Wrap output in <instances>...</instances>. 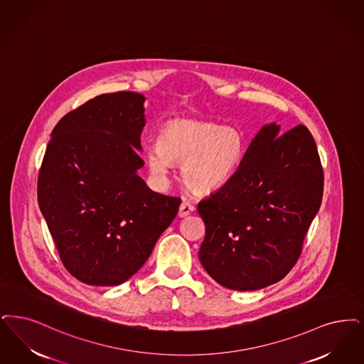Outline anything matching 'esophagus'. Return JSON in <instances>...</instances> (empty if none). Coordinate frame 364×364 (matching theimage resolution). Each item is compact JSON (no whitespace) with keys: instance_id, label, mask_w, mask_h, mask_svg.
I'll return each instance as SVG.
<instances>
[{"instance_id":"esophagus-1","label":"esophagus","mask_w":364,"mask_h":364,"mask_svg":"<svg viewBox=\"0 0 364 364\" xmlns=\"http://www.w3.org/2000/svg\"><path fill=\"white\" fill-rule=\"evenodd\" d=\"M195 213V207H193V204L189 203L187 200H184L183 203L180 204V208H178V215L181 217V218H184V217H188L191 214H193Z\"/></svg>"}]
</instances>
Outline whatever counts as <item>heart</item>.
I'll list each match as a JSON object with an SVG mask.
<instances>
[{
  "mask_svg": "<svg viewBox=\"0 0 364 364\" xmlns=\"http://www.w3.org/2000/svg\"><path fill=\"white\" fill-rule=\"evenodd\" d=\"M245 151L247 138L238 126L175 119L164 124L146 160L151 173L160 177L169 172L171 164H180L183 183L196 193H210L235 175Z\"/></svg>",
  "mask_w": 364,
  "mask_h": 364,
  "instance_id": "heart-1",
  "label": "heart"
}]
</instances>
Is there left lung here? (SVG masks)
I'll return each mask as SVG.
<instances>
[{
	"label": "left lung",
	"mask_w": 364,
	"mask_h": 364,
	"mask_svg": "<svg viewBox=\"0 0 364 364\" xmlns=\"http://www.w3.org/2000/svg\"><path fill=\"white\" fill-rule=\"evenodd\" d=\"M322 191L320 156L307 127L282 134L277 123L262 126L235 175L198 204L207 274L237 291L282 280L301 256Z\"/></svg>",
	"instance_id": "obj_1"
}]
</instances>
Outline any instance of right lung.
Segmentation results:
<instances>
[{
    "instance_id": "1",
    "label": "right lung",
    "mask_w": 364,
    "mask_h": 364,
    "mask_svg": "<svg viewBox=\"0 0 364 364\" xmlns=\"http://www.w3.org/2000/svg\"><path fill=\"white\" fill-rule=\"evenodd\" d=\"M145 100L135 92L89 100L59 120L44 153L41 211L65 268L89 286L136 274L181 203L138 176Z\"/></svg>"
}]
</instances>
